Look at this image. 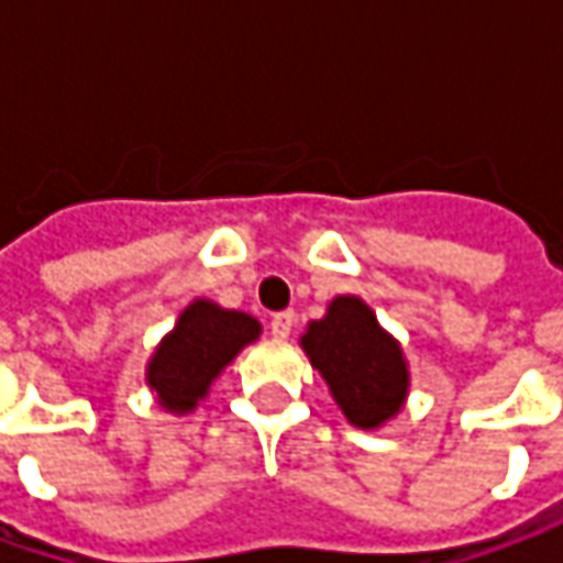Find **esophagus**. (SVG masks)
Masks as SVG:
<instances>
[{"label":"esophagus","instance_id":"1","mask_svg":"<svg viewBox=\"0 0 563 563\" xmlns=\"http://www.w3.org/2000/svg\"><path fill=\"white\" fill-rule=\"evenodd\" d=\"M272 335L275 338H288L294 332V313L291 310H285V313H275L269 322Z\"/></svg>","mask_w":563,"mask_h":563}]
</instances>
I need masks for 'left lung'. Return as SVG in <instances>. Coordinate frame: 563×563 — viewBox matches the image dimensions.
I'll return each mask as SVG.
<instances>
[{"instance_id": "left-lung-1", "label": "left lung", "mask_w": 563, "mask_h": 563, "mask_svg": "<svg viewBox=\"0 0 563 563\" xmlns=\"http://www.w3.org/2000/svg\"><path fill=\"white\" fill-rule=\"evenodd\" d=\"M300 347L325 378L351 426L382 429L395 420L410 395L404 347L382 329L373 307L357 294H338L322 319L300 335Z\"/></svg>"}]
</instances>
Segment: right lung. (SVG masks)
Here are the masks:
<instances>
[{
	"mask_svg": "<svg viewBox=\"0 0 563 563\" xmlns=\"http://www.w3.org/2000/svg\"><path fill=\"white\" fill-rule=\"evenodd\" d=\"M260 335L256 316L194 297L146 360V385L156 404L175 417L194 413L228 363Z\"/></svg>",
	"mask_w": 563,
	"mask_h": 563,
	"instance_id": "right-lung-1",
	"label": "right lung"
}]
</instances>
